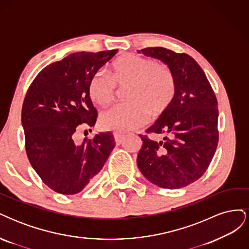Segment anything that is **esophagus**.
I'll use <instances>...</instances> for the list:
<instances>
[{
    "label": "esophagus",
    "mask_w": 249,
    "mask_h": 249,
    "mask_svg": "<svg viewBox=\"0 0 249 249\" xmlns=\"http://www.w3.org/2000/svg\"><path fill=\"white\" fill-rule=\"evenodd\" d=\"M124 136L123 134H118V133L114 134V139H115L116 144H122L124 141Z\"/></svg>",
    "instance_id": "esophagus-1"
}]
</instances>
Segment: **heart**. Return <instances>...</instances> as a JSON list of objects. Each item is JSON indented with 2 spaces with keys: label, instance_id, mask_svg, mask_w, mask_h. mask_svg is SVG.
<instances>
[{
  "label": "heart",
  "instance_id": "1",
  "mask_svg": "<svg viewBox=\"0 0 249 249\" xmlns=\"http://www.w3.org/2000/svg\"><path fill=\"white\" fill-rule=\"evenodd\" d=\"M116 86L127 87L126 103L104 111L99 123L103 130L118 134L138 129L147 122L149 114H162L177 93V80L168 66L133 54L118 57L109 76L95 74L88 86L90 100L99 106H107L115 99Z\"/></svg>",
  "mask_w": 249,
  "mask_h": 249
}]
</instances>
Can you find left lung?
<instances>
[{
  "label": "left lung",
  "mask_w": 249,
  "mask_h": 249,
  "mask_svg": "<svg viewBox=\"0 0 249 249\" xmlns=\"http://www.w3.org/2000/svg\"><path fill=\"white\" fill-rule=\"evenodd\" d=\"M138 53L161 60L177 80L170 106L146 130L163 139L140 135L138 168L150 183L178 189L197 180L213 159L219 138L217 99L205 72L189 55L160 47Z\"/></svg>",
  "instance_id": "obj_1"
}]
</instances>
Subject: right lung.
Here are the masks:
<instances>
[{
    "label": "right lung",
    "mask_w": 249,
    "mask_h": 249,
    "mask_svg": "<svg viewBox=\"0 0 249 249\" xmlns=\"http://www.w3.org/2000/svg\"><path fill=\"white\" fill-rule=\"evenodd\" d=\"M117 50L78 52L52 63L30 85L21 109L28 159L42 182L58 193L81 192L115 146L110 132L76 142L74 133L93 126L97 112L88 86Z\"/></svg>",
    "instance_id": "obj_1"
}]
</instances>
